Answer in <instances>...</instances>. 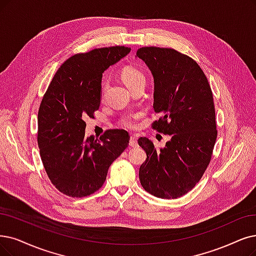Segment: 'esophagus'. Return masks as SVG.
Segmentation results:
<instances>
[{"label":"esophagus","instance_id":"34e87169","mask_svg":"<svg viewBox=\"0 0 256 256\" xmlns=\"http://www.w3.org/2000/svg\"><path fill=\"white\" fill-rule=\"evenodd\" d=\"M129 145H130L131 147H138V138H136V136H132L130 138Z\"/></svg>","mask_w":256,"mask_h":256}]
</instances>
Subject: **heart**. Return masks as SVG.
Segmentation results:
<instances>
[{
	"label": "heart",
	"instance_id": "heart-1",
	"mask_svg": "<svg viewBox=\"0 0 256 256\" xmlns=\"http://www.w3.org/2000/svg\"><path fill=\"white\" fill-rule=\"evenodd\" d=\"M120 76L129 89L134 88L136 86H138L140 84L146 83L145 74L142 72L140 68H138L136 66H132V65H127L122 68V72H120ZM106 85H107V83L106 82H104L103 83L104 88L106 87ZM138 114H127L120 118V124L127 129H134L138 126Z\"/></svg>",
	"mask_w": 256,
	"mask_h": 256
}]
</instances>
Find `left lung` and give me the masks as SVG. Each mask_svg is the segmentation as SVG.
<instances>
[{"label":"left lung","instance_id":"8db88e82","mask_svg":"<svg viewBox=\"0 0 256 256\" xmlns=\"http://www.w3.org/2000/svg\"><path fill=\"white\" fill-rule=\"evenodd\" d=\"M136 56L154 78L153 108L160 116L151 127L171 136L165 148L138 140L147 154L140 180L152 196L178 198L196 187L211 160L218 138L212 90L196 60L176 49L142 47Z\"/></svg>","mask_w":256,"mask_h":256}]
</instances>
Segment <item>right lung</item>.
<instances>
[{
	"label": "right lung",
	"mask_w": 256,
	"mask_h": 256,
	"mask_svg": "<svg viewBox=\"0 0 256 256\" xmlns=\"http://www.w3.org/2000/svg\"><path fill=\"white\" fill-rule=\"evenodd\" d=\"M111 46L76 54L60 65L47 88L38 114V144L52 185L70 198L98 191L112 164L129 145L128 132L106 130L100 138L86 136L87 116L100 108L104 71L130 52Z\"/></svg>",
	"instance_id": "right-lung-1"
}]
</instances>
